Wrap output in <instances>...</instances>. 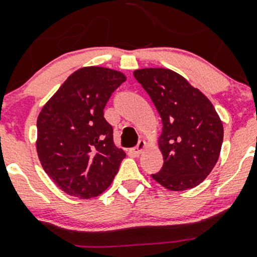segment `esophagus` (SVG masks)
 Here are the masks:
<instances>
[{
  "mask_svg": "<svg viewBox=\"0 0 257 257\" xmlns=\"http://www.w3.org/2000/svg\"><path fill=\"white\" fill-rule=\"evenodd\" d=\"M145 148H147V142L141 141V142H139V143H138V145H137V147L133 149V153H134V154H136V155H139L142 152H143Z\"/></svg>",
  "mask_w": 257,
  "mask_h": 257,
  "instance_id": "1",
  "label": "esophagus"
}]
</instances>
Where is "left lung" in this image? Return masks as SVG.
I'll return each instance as SVG.
<instances>
[{
	"label": "left lung",
	"instance_id": "left-lung-1",
	"mask_svg": "<svg viewBox=\"0 0 257 257\" xmlns=\"http://www.w3.org/2000/svg\"><path fill=\"white\" fill-rule=\"evenodd\" d=\"M134 77L152 98L160 118L158 147L162 170L152 178L172 191L199 185L221 152L224 126L214 105L188 79L168 68H142Z\"/></svg>",
	"mask_w": 257,
	"mask_h": 257
}]
</instances>
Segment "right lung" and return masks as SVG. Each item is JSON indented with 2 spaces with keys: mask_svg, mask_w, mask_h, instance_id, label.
<instances>
[{
  "mask_svg": "<svg viewBox=\"0 0 257 257\" xmlns=\"http://www.w3.org/2000/svg\"><path fill=\"white\" fill-rule=\"evenodd\" d=\"M126 77L107 67H83L47 100L37 118L38 159L66 194L90 199L112 184L125 153L104 119L112 93Z\"/></svg>",
  "mask_w": 257,
  "mask_h": 257,
  "instance_id": "add662e5",
  "label": "right lung"
}]
</instances>
